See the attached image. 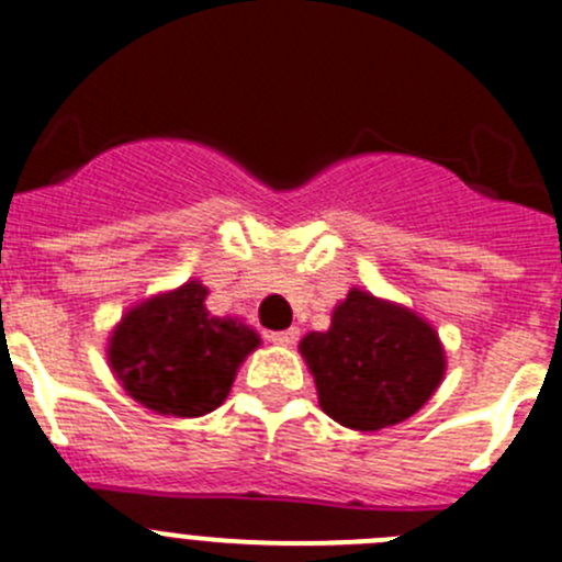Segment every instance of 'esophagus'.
<instances>
[{"instance_id":"34e87169","label":"esophagus","mask_w":562,"mask_h":562,"mask_svg":"<svg viewBox=\"0 0 562 562\" xmlns=\"http://www.w3.org/2000/svg\"><path fill=\"white\" fill-rule=\"evenodd\" d=\"M269 340L277 342V346H296L299 329L296 326H291V329H285V331H271Z\"/></svg>"}]
</instances>
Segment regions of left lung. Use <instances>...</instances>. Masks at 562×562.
Instances as JSON below:
<instances>
[{"label":"left lung","mask_w":562,"mask_h":562,"mask_svg":"<svg viewBox=\"0 0 562 562\" xmlns=\"http://www.w3.org/2000/svg\"><path fill=\"white\" fill-rule=\"evenodd\" d=\"M318 403L340 426L379 431L426 406L445 379L437 329L408 307L351 288L326 331L299 342Z\"/></svg>","instance_id":"obj_1"}]
</instances>
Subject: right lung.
<instances>
[{
    "mask_svg": "<svg viewBox=\"0 0 562 562\" xmlns=\"http://www.w3.org/2000/svg\"><path fill=\"white\" fill-rule=\"evenodd\" d=\"M200 280L134 304L109 337V368L123 390L156 414L203 417L222 406L258 331L205 307Z\"/></svg>",
    "mask_w": 562,
    "mask_h": 562,
    "instance_id": "right-lung-1",
    "label": "right lung"
}]
</instances>
